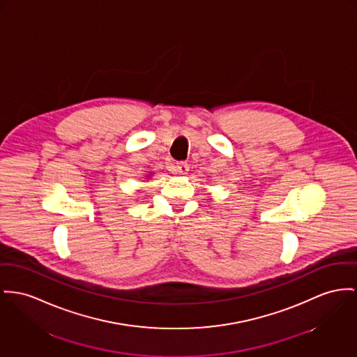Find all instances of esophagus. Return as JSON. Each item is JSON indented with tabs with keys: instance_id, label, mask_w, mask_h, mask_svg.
I'll use <instances>...</instances> for the list:
<instances>
[{
	"instance_id": "34e87169",
	"label": "esophagus",
	"mask_w": 357,
	"mask_h": 357,
	"mask_svg": "<svg viewBox=\"0 0 357 357\" xmlns=\"http://www.w3.org/2000/svg\"><path fill=\"white\" fill-rule=\"evenodd\" d=\"M172 172L178 174H185L188 172V164L187 162H176V165L172 167Z\"/></svg>"
}]
</instances>
